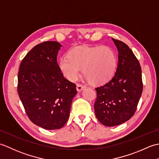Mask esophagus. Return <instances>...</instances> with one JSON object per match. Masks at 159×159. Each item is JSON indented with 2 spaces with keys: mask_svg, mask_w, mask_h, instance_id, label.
<instances>
[{
  "mask_svg": "<svg viewBox=\"0 0 159 159\" xmlns=\"http://www.w3.org/2000/svg\"><path fill=\"white\" fill-rule=\"evenodd\" d=\"M85 86L82 85V84H77V85H76V90H77L79 92H81V91H82L84 88H85Z\"/></svg>",
  "mask_w": 159,
  "mask_h": 159,
  "instance_id": "1",
  "label": "esophagus"
}]
</instances>
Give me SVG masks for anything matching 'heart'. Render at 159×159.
Returning a JSON list of instances; mask_svg holds the SVG:
<instances>
[{
	"instance_id": "heart-1",
	"label": "heart",
	"mask_w": 159,
	"mask_h": 159,
	"mask_svg": "<svg viewBox=\"0 0 159 159\" xmlns=\"http://www.w3.org/2000/svg\"><path fill=\"white\" fill-rule=\"evenodd\" d=\"M117 56L108 46H78L72 48L68 57L59 61V68L66 78L75 80L83 68V74L94 84L105 82L113 75L117 67Z\"/></svg>"
}]
</instances>
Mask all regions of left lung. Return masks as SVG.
<instances>
[{
  "label": "left lung",
  "instance_id": "1",
  "mask_svg": "<svg viewBox=\"0 0 159 159\" xmlns=\"http://www.w3.org/2000/svg\"><path fill=\"white\" fill-rule=\"evenodd\" d=\"M118 50L116 72L110 80L96 88L94 111L106 126H117L133 116L143 91L139 61L126 43L112 38Z\"/></svg>",
  "mask_w": 159,
  "mask_h": 159
}]
</instances>
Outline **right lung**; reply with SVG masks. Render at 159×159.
Wrapping results in <instances>:
<instances>
[{
    "mask_svg": "<svg viewBox=\"0 0 159 159\" xmlns=\"http://www.w3.org/2000/svg\"><path fill=\"white\" fill-rule=\"evenodd\" d=\"M61 45L48 41L36 45L24 57L18 75V93L33 124L46 130L67 122L76 85L61 71L57 57Z\"/></svg>",
    "mask_w": 159,
    "mask_h": 159,
    "instance_id": "1",
    "label": "right lung"
}]
</instances>
